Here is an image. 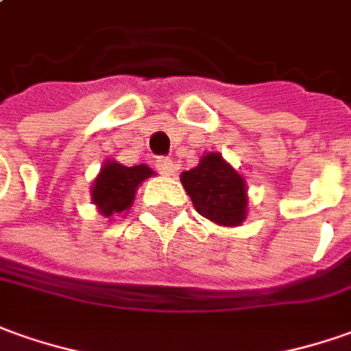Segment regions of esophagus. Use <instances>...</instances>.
I'll return each mask as SVG.
<instances>
[{
    "label": "esophagus",
    "instance_id": "obj_1",
    "mask_svg": "<svg viewBox=\"0 0 351 351\" xmlns=\"http://www.w3.org/2000/svg\"><path fill=\"white\" fill-rule=\"evenodd\" d=\"M154 168L158 170V173L162 176H171L173 173V162L170 158H166V156H158L156 160H154Z\"/></svg>",
    "mask_w": 351,
    "mask_h": 351
}]
</instances>
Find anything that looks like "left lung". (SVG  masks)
<instances>
[{"instance_id": "left-lung-1", "label": "left lung", "mask_w": 351, "mask_h": 351, "mask_svg": "<svg viewBox=\"0 0 351 351\" xmlns=\"http://www.w3.org/2000/svg\"><path fill=\"white\" fill-rule=\"evenodd\" d=\"M181 183L193 206L219 226H241L246 217L245 180L227 164L219 152L202 156L197 168L181 173Z\"/></svg>"}]
</instances>
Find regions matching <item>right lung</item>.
<instances>
[{"instance_id":"1","label":"right lung","mask_w":351,"mask_h":351,"mask_svg":"<svg viewBox=\"0 0 351 351\" xmlns=\"http://www.w3.org/2000/svg\"><path fill=\"white\" fill-rule=\"evenodd\" d=\"M152 170L145 164L137 166H122L118 162H106L105 168L95 180L91 199L105 217L122 214L132 206L135 189L139 183L151 178Z\"/></svg>"}]
</instances>
